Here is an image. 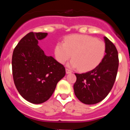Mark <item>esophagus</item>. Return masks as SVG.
<instances>
[{
	"mask_svg": "<svg viewBox=\"0 0 130 130\" xmlns=\"http://www.w3.org/2000/svg\"><path fill=\"white\" fill-rule=\"evenodd\" d=\"M72 71L70 70H69V69H68V68H66V74H69V73H72Z\"/></svg>",
	"mask_w": 130,
	"mask_h": 130,
	"instance_id": "34e87169",
	"label": "esophagus"
}]
</instances>
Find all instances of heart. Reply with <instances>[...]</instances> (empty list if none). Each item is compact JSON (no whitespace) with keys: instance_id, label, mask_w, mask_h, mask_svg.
I'll list each match as a JSON object with an SVG mask.
<instances>
[{"instance_id":"obj_1","label":"heart","mask_w":130,"mask_h":130,"mask_svg":"<svg viewBox=\"0 0 130 130\" xmlns=\"http://www.w3.org/2000/svg\"><path fill=\"white\" fill-rule=\"evenodd\" d=\"M106 50L105 43L96 38L83 34H72L64 38V43L58 42L54 54L58 62L64 64L72 57L69 66L78 68L82 72L94 69L102 61Z\"/></svg>"}]
</instances>
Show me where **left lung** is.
Returning a JSON list of instances; mask_svg holds the SVG:
<instances>
[{
    "mask_svg": "<svg viewBox=\"0 0 130 130\" xmlns=\"http://www.w3.org/2000/svg\"><path fill=\"white\" fill-rule=\"evenodd\" d=\"M105 54L100 64L86 73H75L77 80L73 85L75 96L82 103L92 105L99 103L112 89L119 68V55L115 45L104 37Z\"/></svg>",
    "mask_w": 130,
    "mask_h": 130,
    "instance_id": "1",
    "label": "left lung"
}]
</instances>
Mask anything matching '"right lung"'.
<instances>
[{
    "label": "right lung",
    "mask_w": 130,
    "mask_h": 130,
    "mask_svg": "<svg viewBox=\"0 0 130 130\" xmlns=\"http://www.w3.org/2000/svg\"><path fill=\"white\" fill-rule=\"evenodd\" d=\"M47 33L30 32L19 41L12 55V73L21 96L32 104L46 102L58 81L66 74L65 68L51 56L45 55L38 41Z\"/></svg>",
    "instance_id": "right-lung-1"
}]
</instances>
